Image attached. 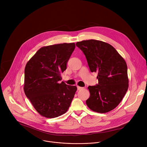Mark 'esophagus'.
Returning <instances> with one entry per match:
<instances>
[{"label":"esophagus","instance_id":"obj_1","mask_svg":"<svg viewBox=\"0 0 147 147\" xmlns=\"http://www.w3.org/2000/svg\"><path fill=\"white\" fill-rule=\"evenodd\" d=\"M84 88L83 87H80V86H77V90H82V89H83Z\"/></svg>","mask_w":147,"mask_h":147}]
</instances>
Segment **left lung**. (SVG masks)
<instances>
[{"label":"left lung","mask_w":147,"mask_h":147,"mask_svg":"<svg viewBox=\"0 0 147 147\" xmlns=\"http://www.w3.org/2000/svg\"><path fill=\"white\" fill-rule=\"evenodd\" d=\"M84 53L90 71L98 74V84L88 87V107L98 113H107L116 108L129 88L126 62L117 51L105 42L90 39L77 42Z\"/></svg>","instance_id":"1"}]
</instances>
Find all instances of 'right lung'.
<instances>
[{
    "mask_svg": "<svg viewBox=\"0 0 147 147\" xmlns=\"http://www.w3.org/2000/svg\"><path fill=\"white\" fill-rule=\"evenodd\" d=\"M74 49V43L43 47L27 63L24 91L34 109L43 117H57L70 107L77 88L59 81Z\"/></svg>",
    "mask_w": 147,
    "mask_h": 147,
    "instance_id": "1",
    "label": "right lung"
}]
</instances>
